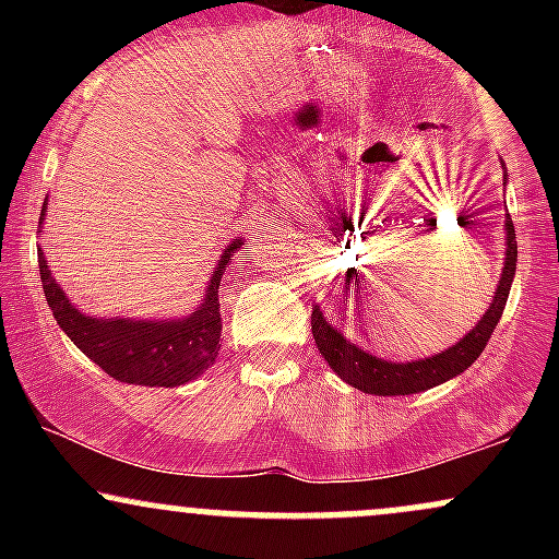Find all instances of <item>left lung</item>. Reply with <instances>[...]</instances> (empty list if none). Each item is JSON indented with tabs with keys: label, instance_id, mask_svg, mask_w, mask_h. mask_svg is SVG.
<instances>
[{
	"label": "left lung",
	"instance_id": "obj_1",
	"mask_svg": "<svg viewBox=\"0 0 559 559\" xmlns=\"http://www.w3.org/2000/svg\"><path fill=\"white\" fill-rule=\"evenodd\" d=\"M507 252L502 278H499L497 292H493L491 307L486 316L478 320L476 329L465 333L457 344L439 355L426 357V360L415 362H391L373 357L365 352L362 346L355 344L352 333H355V316L368 305V297H373V286L370 278L355 267H349L344 275H338L336 284L325 292V307H312V336L320 355L331 365L333 373L344 378L349 386L365 391V394L378 396H404L418 394L449 378L460 376L463 370L471 368L478 360L480 352L486 349V342L491 338L497 329L499 318H502L507 297H510L512 278H515V262H518V243H515V226L512 217L507 215Z\"/></svg>",
	"mask_w": 559,
	"mask_h": 559
}]
</instances>
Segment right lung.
I'll list each match as a JSON object with an SVG mask.
<instances>
[{
  "label": "right lung",
  "instance_id": "right-lung-1",
  "mask_svg": "<svg viewBox=\"0 0 559 559\" xmlns=\"http://www.w3.org/2000/svg\"><path fill=\"white\" fill-rule=\"evenodd\" d=\"M44 215H47V202H44L38 221H44ZM241 243V239L228 243L210 275L202 305L191 316L178 320H102L83 316L52 278L41 249H38V273H41L44 297H47L57 325L68 333L70 342L79 346L88 360H94L115 381L173 389L194 381L215 362L217 352H221L223 318L217 288H221L230 254Z\"/></svg>",
  "mask_w": 559,
  "mask_h": 559
}]
</instances>
